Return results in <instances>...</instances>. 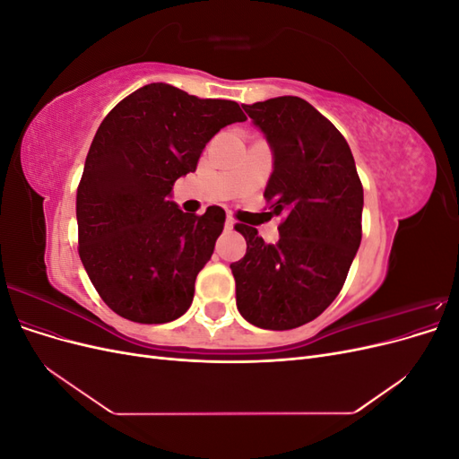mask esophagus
<instances>
[{"instance_id": "obj_1", "label": "esophagus", "mask_w": 459, "mask_h": 459, "mask_svg": "<svg viewBox=\"0 0 459 459\" xmlns=\"http://www.w3.org/2000/svg\"><path fill=\"white\" fill-rule=\"evenodd\" d=\"M235 228V220L233 218H226V230H233Z\"/></svg>"}]
</instances>
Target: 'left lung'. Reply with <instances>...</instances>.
Returning a JSON list of instances; mask_svg holds the SVG:
<instances>
[{"label":"left lung","instance_id":"left-lung-1","mask_svg":"<svg viewBox=\"0 0 459 459\" xmlns=\"http://www.w3.org/2000/svg\"><path fill=\"white\" fill-rule=\"evenodd\" d=\"M243 108L272 149L264 197L285 220L273 245L235 226L247 241V255L230 266L238 310L256 327L293 329L342 289L362 241L364 189L349 143L308 101L283 95Z\"/></svg>","mask_w":459,"mask_h":459}]
</instances>
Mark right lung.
Instances as JSON below:
<instances>
[{"instance_id":"1","label":"right lung","mask_w":459,"mask_h":459,"mask_svg":"<svg viewBox=\"0 0 459 459\" xmlns=\"http://www.w3.org/2000/svg\"><path fill=\"white\" fill-rule=\"evenodd\" d=\"M239 105L147 84L101 122L78 193V253L97 293L118 316L166 324L184 316L195 277L214 253L226 212L187 214L170 201L178 178L195 172L204 145Z\"/></svg>"}]
</instances>
